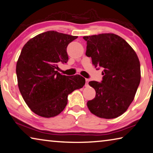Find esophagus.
Wrapping results in <instances>:
<instances>
[{"label":"esophagus","mask_w":153,"mask_h":153,"mask_svg":"<svg viewBox=\"0 0 153 153\" xmlns=\"http://www.w3.org/2000/svg\"><path fill=\"white\" fill-rule=\"evenodd\" d=\"M88 81H89L88 79H86V84H85V86L86 87H87V86H88Z\"/></svg>","instance_id":"obj_1"}]
</instances>
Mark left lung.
<instances>
[{
    "label": "left lung",
    "instance_id": "obj_1",
    "mask_svg": "<svg viewBox=\"0 0 153 153\" xmlns=\"http://www.w3.org/2000/svg\"><path fill=\"white\" fill-rule=\"evenodd\" d=\"M86 55L95 68H102L101 82H89L95 97L87 102L92 114L111 119L129 108L141 79L140 63L136 53L122 37L113 33L85 36Z\"/></svg>",
    "mask_w": 153,
    "mask_h": 153
}]
</instances>
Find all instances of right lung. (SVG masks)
Instances as JSON below:
<instances>
[{"mask_svg":"<svg viewBox=\"0 0 153 153\" xmlns=\"http://www.w3.org/2000/svg\"><path fill=\"white\" fill-rule=\"evenodd\" d=\"M77 36L50 30L39 34L24 45L16 64L18 85L24 101L34 113L44 118L59 115L67 104L68 94L82 88L85 79L58 72L68 61L67 47Z\"/></svg>","mask_w":153,"mask_h":153,"instance_id":"obj_1","label":"right lung"}]
</instances>
